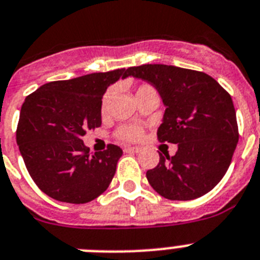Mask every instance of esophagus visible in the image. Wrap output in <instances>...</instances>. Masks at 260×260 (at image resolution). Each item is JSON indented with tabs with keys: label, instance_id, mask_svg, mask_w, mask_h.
Listing matches in <instances>:
<instances>
[{
	"label": "esophagus",
	"instance_id": "34e87169",
	"mask_svg": "<svg viewBox=\"0 0 260 260\" xmlns=\"http://www.w3.org/2000/svg\"><path fill=\"white\" fill-rule=\"evenodd\" d=\"M124 150H125V152H134V153H139L141 149L139 147H126Z\"/></svg>",
	"mask_w": 260,
	"mask_h": 260
}]
</instances>
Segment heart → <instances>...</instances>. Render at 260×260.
Listing matches in <instances>:
<instances>
[{
    "label": "heart",
    "mask_w": 260,
    "mask_h": 260,
    "mask_svg": "<svg viewBox=\"0 0 260 260\" xmlns=\"http://www.w3.org/2000/svg\"><path fill=\"white\" fill-rule=\"evenodd\" d=\"M149 88V86H140L139 89H137V92H140L143 89ZM111 95H112V91H108V92L104 95L103 98V110H106L107 106H108V102L111 99ZM141 134H143V131H141L140 126L137 125H124L121 126L117 132L120 139H123V140H139L141 137Z\"/></svg>",
    "instance_id": "b5f03b06"
}]
</instances>
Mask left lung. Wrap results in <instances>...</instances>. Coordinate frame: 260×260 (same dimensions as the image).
<instances>
[{"mask_svg": "<svg viewBox=\"0 0 260 260\" xmlns=\"http://www.w3.org/2000/svg\"><path fill=\"white\" fill-rule=\"evenodd\" d=\"M125 76L160 93L165 112L157 136L178 147L174 156L160 154L158 165L147 172L150 186L172 201L209 193L228 172L239 139L230 95L208 74L176 66L129 67Z\"/></svg>", "mask_w": 260, "mask_h": 260, "instance_id": "left-lung-1", "label": "left lung"}]
</instances>
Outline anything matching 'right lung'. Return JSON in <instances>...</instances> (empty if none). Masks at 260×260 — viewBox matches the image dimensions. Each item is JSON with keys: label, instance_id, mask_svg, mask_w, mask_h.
<instances>
[{"label": "right lung", "instance_id": "right-lung-1", "mask_svg": "<svg viewBox=\"0 0 260 260\" xmlns=\"http://www.w3.org/2000/svg\"><path fill=\"white\" fill-rule=\"evenodd\" d=\"M125 69L93 73L39 87L19 113L17 144L29 174L49 197L86 204L110 186L121 148L89 153L82 137L102 125V98Z\"/></svg>", "mask_w": 260, "mask_h": 260}]
</instances>
